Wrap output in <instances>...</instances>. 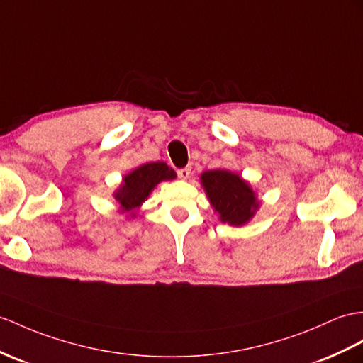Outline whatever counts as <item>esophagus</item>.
Masks as SVG:
<instances>
[{
    "label": "esophagus",
    "instance_id": "1",
    "mask_svg": "<svg viewBox=\"0 0 363 363\" xmlns=\"http://www.w3.org/2000/svg\"><path fill=\"white\" fill-rule=\"evenodd\" d=\"M177 174H179V177L182 180H188L191 177V167L186 166V167H182V169L177 171Z\"/></svg>",
    "mask_w": 363,
    "mask_h": 363
}]
</instances>
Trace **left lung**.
<instances>
[{"mask_svg": "<svg viewBox=\"0 0 363 363\" xmlns=\"http://www.w3.org/2000/svg\"><path fill=\"white\" fill-rule=\"evenodd\" d=\"M201 188L214 208L218 220L229 226H243L254 218L262 201L250 182L229 169L205 171L200 175Z\"/></svg>", "mask_w": 363, "mask_h": 363, "instance_id": "1", "label": "left lung"}]
</instances>
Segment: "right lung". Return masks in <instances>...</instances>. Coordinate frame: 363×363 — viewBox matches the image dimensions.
<instances>
[{"instance_id": "obj_1", "label": "right lung", "mask_w": 363, "mask_h": 363, "mask_svg": "<svg viewBox=\"0 0 363 363\" xmlns=\"http://www.w3.org/2000/svg\"><path fill=\"white\" fill-rule=\"evenodd\" d=\"M177 177L172 167L164 162L140 164L123 177L120 186L113 191V199L118 203L120 214L128 220L137 217V211L151 196L158 183L171 182Z\"/></svg>"}]
</instances>
